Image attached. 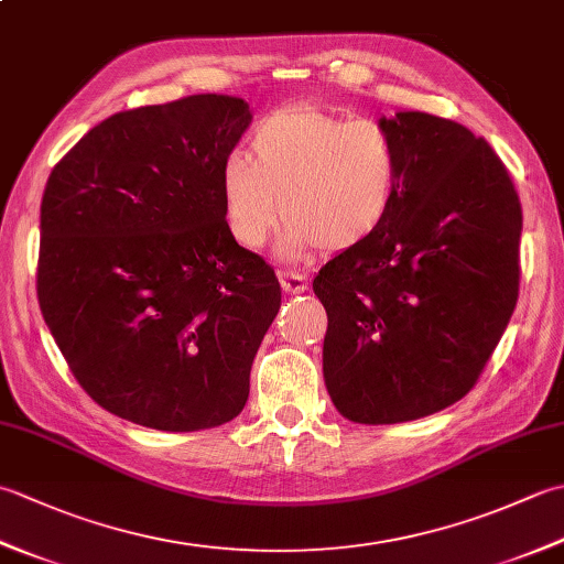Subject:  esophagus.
<instances>
[{
  "label": "esophagus",
  "mask_w": 564,
  "mask_h": 564,
  "mask_svg": "<svg viewBox=\"0 0 564 564\" xmlns=\"http://www.w3.org/2000/svg\"><path fill=\"white\" fill-rule=\"evenodd\" d=\"M281 285L285 293H305L307 291V279L303 273H295V271H285L281 273Z\"/></svg>",
  "instance_id": "esophagus-1"
}]
</instances>
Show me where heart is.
I'll return each instance as SVG.
<instances>
[{
	"mask_svg": "<svg viewBox=\"0 0 564 564\" xmlns=\"http://www.w3.org/2000/svg\"><path fill=\"white\" fill-rule=\"evenodd\" d=\"M400 186V150L390 130L315 106H285L261 118L249 154L220 164L225 220L239 245L259 249L289 225L285 249L344 251L386 223Z\"/></svg>",
	"mask_w": 564,
	"mask_h": 564,
	"instance_id": "b5f03b06",
	"label": "heart"
}]
</instances>
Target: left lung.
Returning <instances> with one entry per match:
<instances>
[{"label": "left lung", "instance_id": "obj_1", "mask_svg": "<svg viewBox=\"0 0 564 564\" xmlns=\"http://www.w3.org/2000/svg\"><path fill=\"white\" fill-rule=\"evenodd\" d=\"M400 150L386 223L327 261L313 291L334 406L356 424L412 422L480 380L519 301L521 200L505 162L465 126L380 118Z\"/></svg>", "mask_w": 564, "mask_h": 564}]
</instances>
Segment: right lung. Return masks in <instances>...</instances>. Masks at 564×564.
Returning a JSON list of instances; mask_svg holds the SVG:
<instances>
[{
    "label": "right lung",
    "instance_id": "1",
    "mask_svg": "<svg viewBox=\"0 0 564 564\" xmlns=\"http://www.w3.org/2000/svg\"><path fill=\"white\" fill-rule=\"evenodd\" d=\"M249 121L223 94L118 111L47 176L41 313L82 390L126 422L210 429L249 398L281 307L273 267L223 208L220 164Z\"/></svg>",
    "mask_w": 564,
    "mask_h": 564
}]
</instances>
